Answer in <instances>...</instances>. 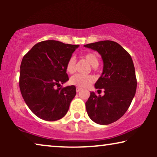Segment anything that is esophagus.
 <instances>
[{
    "label": "esophagus",
    "mask_w": 157,
    "mask_h": 157,
    "mask_svg": "<svg viewBox=\"0 0 157 157\" xmlns=\"http://www.w3.org/2000/svg\"><path fill=\"white\" fill-rule=\"evenodd\" d=\"M81 90V88H79V87H76V92H79Z\"/></svg>",
    "instance_id": "34e87169"
}]
</instances>
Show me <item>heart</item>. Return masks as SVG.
Here are the masks:
<instances>
[{
  "mask_svg": "<svg viewBox=\"0 0 157 157\" xmlns=\"http://www.w3.org/2000/svg\"><path fill=\"white\" fill-rule=\"evenodd\" d=\"M84 59L89 62L92 67H97L99 63V60L97 54L94 52H89L85 53L83 56ZM76 60L74 57H71L68 60L66 65V71L68 74H73L75 71ZM95 78L92 75H81L76 74L70 78L69 82L71 84L76 86L79 88H85L94 82Z\"/></svg>",
  "mask_w": 157,
  "mask_h": 157,
  "instance_id": "b5f03b06",
  "label": "heart"
}]
</instances>
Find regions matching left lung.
Here are the masks:
<instances>
[{
  "label": "left lung",
  "mask_w": 157,
  "mask_h": 157,
  "mask_svg": "<svg viewBox=\"0 0 157 157\" xmlns=\"http://www.w3.org/2000/svg\"><path fill=\"white\" fill-rule=\"evenodd\" d=\"M98 51L104 61L101 76L95 83L96 89L104 95L90 93L86 102L88 115L92 121L107 125L119 119L128 110L136 94L137 86L132 59L117 42L102 40L84 45Z\"/></svg>",
  "instance_id": "obj_1"
}]
</instances>
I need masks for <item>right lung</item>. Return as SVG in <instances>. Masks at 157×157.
<instances>
[{"mask_svg":"<svg viewBox=\"0 0 157 157\" xmlns=\"http://www.w3.org/2000/svg\"><path fill=\"white\" fill-rule=\"evenodd\" d=\"M78 47L58 40H44L23 56L19 78L21 93L29 108L40 119L56 121L67 113L76 94V87L61 85L68 80L66 63Z\"/></svg>","mask_w":157,"mask_h":157,"instance_id":"obj_1","label":"right lung"}]
</instances>
